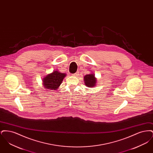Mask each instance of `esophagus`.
<instances>
[{
  "instance_id": "obj_1",
  "label": "esophagus",
  "mask_w": 153,
  "mask_h": 153,
  "mask_svg": "<svg viewBox=\"0 0 153 153\" xmlns=\"http://www.w3.org/2000/svg\"><path fill=\"white\" fill-rule=\"evenodd\" d=\"M79 72H76L75 73H74V74H72V76H75V77H76V76H77L78 75H79Z\"/></svg>"
}]
</instances>
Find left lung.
Wrapping results in <instances>:
<instances>
[{
    "label": "left lung",
    "mask_w": 153,
    "mask_h": 153,
    "mask_svg": "<svg viewBox=\"0 0 153 153\" xmlns=\"http://www.w3.org/2000/svg\"><path fill=\"white\" fill-rule=\"evenodd\" d=\"M84 82L88 87H95L96 84V78H95L94 74H86L84 77Z\"/></svg>",
    "instance_id": "8db88e82"
}]
</instances>
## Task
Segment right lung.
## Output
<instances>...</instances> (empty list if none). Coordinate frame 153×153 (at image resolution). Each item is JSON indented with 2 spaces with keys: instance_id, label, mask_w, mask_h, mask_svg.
Returning <instances> with one entry per match:
<instances>
[{
  "instance_id": "right-lung-1",
  "label": "right lung",
  "mask_w": 153,
  "mask_h": 153,
  "mask_svg": "<svg viewBox=\"0 0 153 153\" xmlns=\"http://www.w3.org/2000/svg\"><path fill=\"white\" fill-rule=\"evenodd\" d=\"M66 74L61 73L58 71H54L51 74H48L43 79V85L47 89L56 90L59 87Z\"/></svg>"
}]
</instances>
